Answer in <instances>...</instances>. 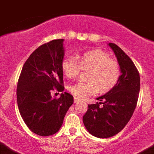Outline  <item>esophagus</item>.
<instances>
[{"mask_svg":"<svg viewBox=\"0 0 154 154\" xmlns=\"http://www.w3.org/2000/svg\"><path fill=\"white\" fill-rule=\"evenodd\" d=\"M80 101V100L77 99V97H74V103H79Z\"/></svg>","mask_w":154,"mask_h":154,"instance_id":"esophagus-1","label":"esophagus"}]
</instances>
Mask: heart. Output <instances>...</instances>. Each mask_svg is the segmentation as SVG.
I'll return each mask as SVG.
<instances>
[{"label": "heart", "mask_w": 154, "mask_h": 154, "mask_svg": "<svg viewBox=\"0 0 154 154\" xmlns=\"http://www.w3.org/2000/svg\"><path fill=\"white\" fill-rule=\"evenodd\" d=\"M61 67L64 75L69 78L78 75L82 69L90 70L87 76L89 81H79L70 87V92L80 99L94 95L98 91L101 93L110 91L120 77L118 62L101 50L85 52L79 60L74 57H67L63 59Z\"/></svg>", "instance_id": "1"}]
</instances>
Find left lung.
<instances>
[{"label": "left lung", "instance_id": "8db88e82", "mask_svg": "<svg viewBox=\"0 0 154 154\" xmlns=\"http://www.w3.org/2000/svg\"><path fill=\"white\" fill-rule=\"evenodd\" d=\"M120 65L117 84L109 92L97 98L100 102L88 104L83 122L88 132L99 138L116 135L131 120L137 103L140 80L134 62L117 44L109 43Z\"/></svg>", "mask_w": 154, "mask_h": 154}]
</instances>
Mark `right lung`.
Here are the masks:
<instances>
[{"mask_svg": "<svg viewBox=\"0 0 154 154\" xmlns=\"http://www.w3.org/2000/svg\"><path fill=\"white\" fill-rule=\"evenodd\" d=\"M63 39L53 40L37 48L24 63L17 87V101L20 116L30 131L47 137L60 130L74 97L69 93L59 98L51 95L62 92L64 56Z\"/></svg>", "mask_w": 154, "mask_h": 154, "instance_id": "add662e5", "label": "right lung"}]
</instances>
